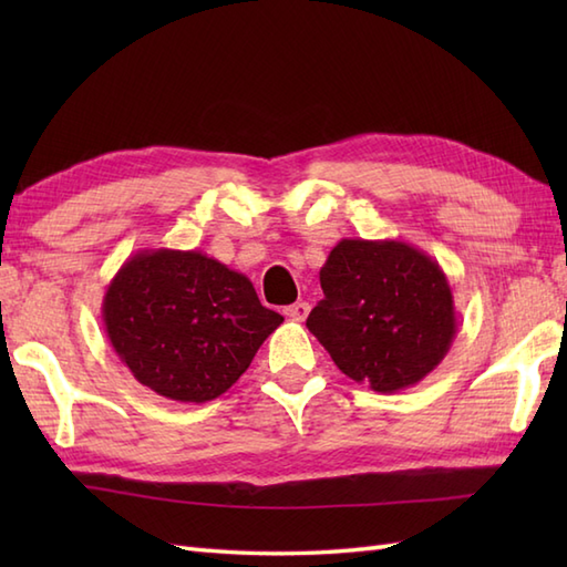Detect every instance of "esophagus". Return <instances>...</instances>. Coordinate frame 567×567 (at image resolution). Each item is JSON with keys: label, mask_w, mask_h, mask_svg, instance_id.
I'll return each instance as SVG.
<instances>
[{"label": "esophagus", "mask_w": 567, "mask_h": 567, "mask_svg": "<svg viewBox=\"0 0 567 567\" xmlns=\"http://www.w3.org/2000/svg\"><path fill=\"white\" fill-rule=\"evenodd\" d=\"M309 315V305L307 302H295L290 307H285V317H290L295 321H305Z\"/></svg>", "instance_id": "esophagus-1"}]
</instances>
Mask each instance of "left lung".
<instances>
[{
  "instance_id": "1",
  "label": "left lung",
  "mask_w": 567,
  "mask_h": 567,
  "mask_svg": "<svg viewBox=\"0 0 567 567\" xmlns=\"http://www.w3.org/2000/svg\"><path fill=\"white\" fill-rule=\"evenodd\" d=\"M307 329L355 382L390 394L436 370L457 331L449 277L404 240L343 238L319 272Z\"/></svg>"
}]
</instances>
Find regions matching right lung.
I'll return each instance as SVG.
<instances>
[{
    "instance_id": "add662e5",
    "label": "right lung",
    "mask_w": 567,
    "mask_h": 567,
    "mask_svg": "<svg viewBox=\"0 0 567 567\" xmlns=\"http://www.w3.org/2000/svg\"><path fill=\"white\" fill-rule=\"evenodd\" d=\"M102 319L143 388L195 404L231 388L285 321L260 305L244 272L202 250L173 248L134 252L106 285Z\"/></svg>"
}]
</instances>
